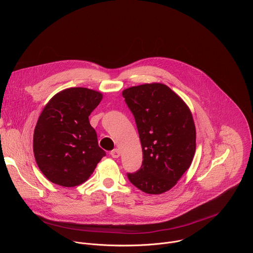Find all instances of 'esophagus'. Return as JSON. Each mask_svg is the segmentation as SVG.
I'll return each mask as SVG.
<instances>
[{
    "label": "esophagus",
    "instance_id": "esophagus-1",
    "mask_svg": "<svg viewBox=\"0 0 253 253\" xmlns=\"http://www.w3.org/2000/svg\"><path fill=\"white\" fill-rule=\"evenodd\" d=\"M110 155L113 157V158H118L120 156V151L119 149H114L110 152Z\"/></svg>",
    "mask_w": 253,
    "mask_h": 253
}]
</instances>
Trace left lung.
Segmentation results:
<instances>
[{
  "instance_id": "8db88e82",
  "label": "left lung",
  "mask_w": 253,
  "mask_h": 253,
  "mask_svg": "<svg viewBox=\"0 0 253 253\" xmlns=\"http://www.w3.org/2000/svg\"><path fill=\"white\" fill-rule=\"evenodd\" d=\"M134 115L143 161L130 182L148 194L176 185L190 167L196 149V129L186 103L168 86L143 84L122 92Z\"/></svg>"
}]
</instances>
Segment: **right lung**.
Returning a JSON list of instances; mask_svg holds the SVG:
<instances>
[{
    "label": "right lung",
    "mask_w": 253,
    "mask_h": 253,
    "mask_svg": "<svg viewBox=\"0 0 253 253\" xmlns=\"http://www.w3.org/2000/svg\"><path fill=\"white\" fill-rule=\"evenodd\" d=\"M103 98L88 88H68L51 98L35 127L33 150L41 172L64 187L84 183L106 152L89 116Z\"/></svg>",
    "instance_id": "obj_1"
}]
</instances>
